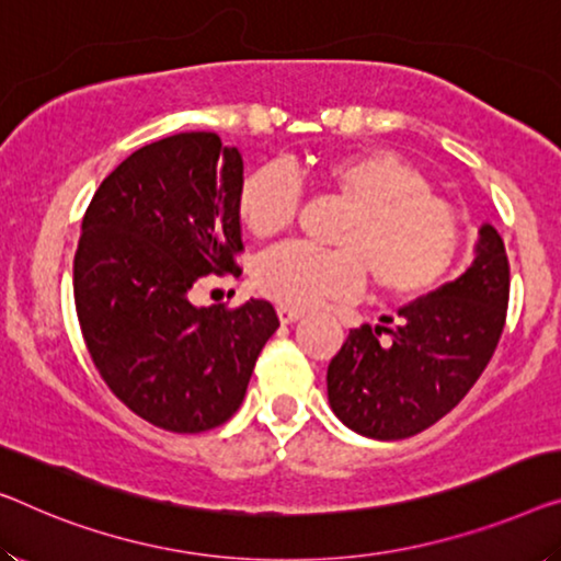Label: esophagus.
I'll use <instances>...</instances> for the list:
<instances>
[{
    "label": "esophagus",
    "instance_id": "1",
    "mask_svg": "<svg viewBox=\"0 0 561 561\" xmlns=\"http://www.w3.org/2000/svg\"><path fill=\"white\" fill-rule=\"evenodd\" d=\"M277 314H279V322L282 324H291V322H297L299 320V317H302L305 312H302V309H297V307H279L277 309Z\"/></svg>",
    "mask_w": 561,
    "mask_h": 561
}]
</instances>
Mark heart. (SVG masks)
<instances>
[{
	"label": "heart",
	"instance_id": "b5f03b06",
	"mask_svg": "<svg viewBox=\"0 0 561 561\" xmlns=\"http://www.w3.org/2000/svg\"><path fill=\"white\" fill-rule=\"evenodd\" d=\"M314 181L347 206L332 231L334 249L291 241L259 256L254 284L274 302L305 309L353 297L365 274L380 295L415 299L436 287L461 254V219L403 156L360 150L332 158L314 171ZM297 208L299 186L282 165H264L241 181L239 219L259 239L287 229Z\"/></svg>",
	"mask_w": 561,
	"mask_h": 561
}]
</instances>
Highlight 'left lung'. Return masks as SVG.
I'll use <instances>...</instances> for the list:
<instances>
[{"instance_id": "8db88e82", "label": "left lung", "mask_w": 561, "mask_h": 561, "mask_svg": "<svg viewBox=\"0 0 561 561\" xmlns=\"http://www.w3.org/2000/svg\"><path fill=\"white\" fill-rule=\"evenodd\" d=\"M508 256L483 227L476 259L456 282L350 330L328 367L334 415L367 438H411L461 403L499 345L508 307ZM393 328L388 329L387 324ZM389 334L381 337V332Z\"/></svg>"}]
</instances>
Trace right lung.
Returning <instances> with one entry per match:
<instances>
[{"label": "right lung", "instance_id": "right-lung-1", "mask_svg": "<svg viewBox=\"0 0 561 561\" xmlns=\"http://www.w3.org/2000/svg\"><path fill=\"white\" fill-rule=\"evenodd\" d=\"M241 181L237 148L179 133L125 158L82 216L72 262L82 340L113 396L156 428L227 423L279 328L264 299L191 305L198 282L241 274Z\"/></svg>", "mask_w": 561, "mask_h": 561}]
</instances>
